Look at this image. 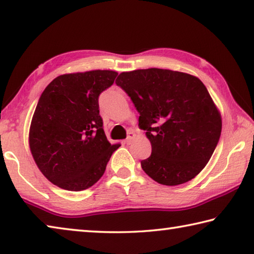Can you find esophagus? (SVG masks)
Segmentation results:
<instances>
[{
    "label": "esophagus",
    "instance_id": "1",
    "mask_svg": "<svg viewBox=\"0 0 254 254\" xmlns=\"http://www.w3.org/2000/svg\"><path fill=\"white\" fill-rule=\"evenodd\" d=\"M134 132L133 131H130L127 133V139L124 140V143H127V144H130L131 142H132V140L134 139Z\"/></svg>",
    "mask_w": 254,
    "mask_h": 254
}]
</instances>
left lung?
<instances>
[{
    "label": "left lung",
    "mask_w": 254,
    "mask_h": 254,
    "mask_svg": "<svg viewBox=\"0 0 254 254\" xmlns=\"http://www.w3.org/2000/svg\"><path fill=\"white\" fill-rule=\"evenodd\" d=\"M139 112V127L151 142L141 161L150 178L166 186L191 180L207 165L222 131L220 112L195 76L169 69H137L117 81Z\"/></svg>",
    "instance_id": "1"
}]
</instances>
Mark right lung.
Listing matches in <instances>:
<instances>
[{"instance_id":"right-lung-1","label":"right lung","mask_w":254,"mask_h":254,"mask_svg":"<svg viewBox=\"0 0 254 254\" xmlns=\"http://www.w3.org/2000/svg\"><path fill=\"white\" fill-rule=\"evenodd\" d=\"M118 72L92 70L58 76L47 86L34 111L29 144L45 177L66 190L92 187L120 144L103 130L98 97Z\"/></svg>"}]
</instances>
